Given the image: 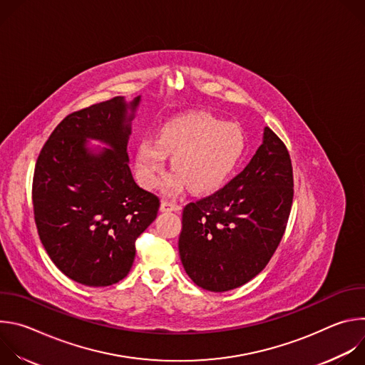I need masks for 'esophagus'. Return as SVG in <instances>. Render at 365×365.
Segmentation results:
<instances>
[{"label": "esophagus", "instance_id": "34e87169", "mask_svg": "<svg viewBox=\"0 0 365 365\" xmlns=\"http://www.w3.org/2000/svg\"><path fill=\"white\" fill-rule=\"evenodd\" d=\"M160 210L163 212H172V211H179L180 206L176 202H172V200H162Z\"/></svg>", "mask_w": 365, "mask_h": 365}]
</instances>
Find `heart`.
<instances>
[{"label": "heart", "instance_id": "obj_1", "mask_svg": "<svg viewBox=\"0 0 365 365\" xmlns=\"http://www.w3.org/2000/svg\"><path fill=\"white\" fill-rule=\"evenodd\" d=\"M169 153L173 154L176 170L162 180L166 193L175 195L186 183L196 192L214 190L241 160L244 135L237 125L203 113L178 117L162 128L160 138L143 137L138 141L135 170L143 186L159 183Z\"/></svg>", "mask_w": 365, "mask_h": 365}]
</instances>
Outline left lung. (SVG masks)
I'll use <instances>...</instances> for the list:
<instances>
[{
	"mask_svg": "<svg viewBox=\"0 0 365 365\" xmlns=\"http://www.w3.org/2000/svg\"><path fill=\"white\" fill-rule=\"evenodd\" d=\"M293 193L290 154L266 127L263 144L241 173L183 207L179 254L193 283L227 292L254 279L284 235Z\"/></svg>",
	"mask_w": 365,
	"mask_h": 365,
	"instance_id": "left-lung-1",
	"label": "left lung"
}]
</instances>
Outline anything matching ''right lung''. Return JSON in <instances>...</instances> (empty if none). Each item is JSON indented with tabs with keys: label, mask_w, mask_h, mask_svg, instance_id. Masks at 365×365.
Returning <instances> with one entry per match:
<instances>
[{
	"label": "right lung",
	"mask_w": 365,
	"mask_h": 365,
	"mask_svg": "<svg viewBox=\"0 0 365 365\" xmlns=\"http://www.w3.org/2000/svg\"><path fill=\"white\" fill-rule=\"evenodd\" d=\"M130 120L121 96L78 110L58 124L36 162L31 199L40 241L56 267L85 286H111L128 274L135 241L160 207L127 163ZM86 136L112 148L92 156Z\"/></svg>",
	"instance_id": "obj_1"
}]
</instances>
